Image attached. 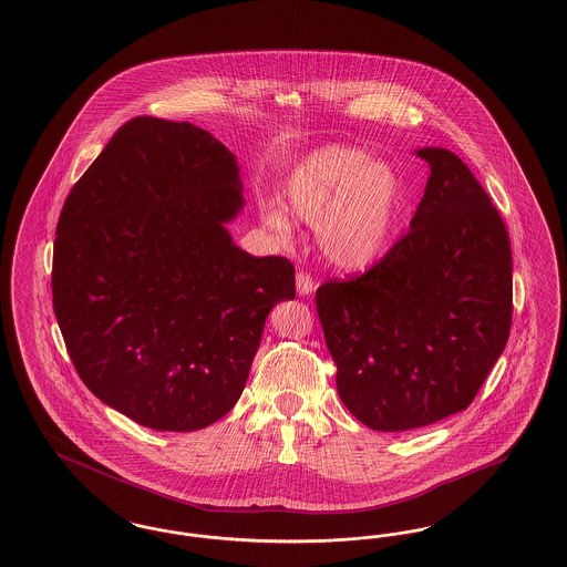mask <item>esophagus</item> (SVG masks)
<instances>
[{
	"mask_svg": "<svg viewBox=\"0 0 567 567\" xmlns=\"http://www.w3.org/2000/svg\"><path fill=\"white\" fill-rule=\"evenodd\" d=\"M295 282H297V293L299 295H310L312 291H315V289H317V282H315V278H312V276H310L308 272L297 274Z\"/></svg>",
	"mask_w": 567,
	"mask_h": 567,
	"instance_id": "34e87169",
	"label": "esophagus"
}]
</instances>
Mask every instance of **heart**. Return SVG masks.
<instances>
[{
	"instance_id": "b5f03b06",
	"label": "heart",
	"mask_w": 567,
	"mask_h": 567,
	"mask_svg": "<svg viewBox=\"0 0 567 567\" xmlns=\"http://www.w3.org/2000/svg\"><path fill=\"white\" fill-rule=\"evenodd\" d=\"M282 203L297 221L317 224L322 255L341 270H364L385 249L403 203L399 171L361 147L329 143L308 152L289 173ZM280 204L261 219L278 236L293 234V220Z\"/></svg>"
}]
</instances>
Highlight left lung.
Returning a JSON list of instances; mask_svg holds the SVG:
<instances>
[{
	"label": "left lung",
	"instance_id": "left-lung-1",
	"mask_svg": "<svg viewBox=\"0 0 567 567\" xmlns=\"http://www.w3.org/2000/svg\"><path fill=\"white\" fill-rule=\"evenodd\" d=\"M409 231L369 272L318 287L338 392L371 431L431 426L473 403L511 333L513 255L496 206L445 147Z\"/></svg>",
	"mask_w": 567,
	"mask_h": 567
}]
</instances>
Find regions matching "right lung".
<instances>
[{"label": "right lung", "mask_w": 567, "mask_h": 567, "mask_svg": "<svg viewBox=\"0 0 567 567\" xmlns=\"http://www.w3.org/2000/svg\"><path fill=\"white\" fill-rule=\"evenodd\" d=\"M240 164L210 133L141 115L73 185L52 259V306L82 382L154 431H200L245 390L295 268L252 257L227 224Z\"/></svg>", "instance_id": "obj_1"}]
</instances>
